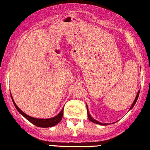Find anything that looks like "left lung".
<instances>
[{
	"instance_id": "8db88e82",
	"label": "left lung",
	"mask_w": 150,
	"mask_h": 150,
	"mask_svg": "<svg viewBox=\"0 0 150 150\" xmlns=\"http://www.w3.org/2000/svg\"><path fill=\"white\" fill-rule=\"evenodd\" d=\"M139 94H140V91H138V92H137V95H136V98H135L134 100L133 104H132V106H131V107H130L129 110H132V108H133V107H134V106L135 105V104H136V102H137V99H138ZM86 107H87V114H88V119H89V120H90V121H91V122H94V123H96V124L101 125H107V124H108V123H102V122H100L97 121V120H95V119H93V118L91 117V115H90V113H89V112H88V106H86Z\"/></svg>"
}]
</instances>
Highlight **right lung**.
<instances>
[{
    "mask_svg": "<svg viewBox=\"0 0 150 150\" xmlns=\"http://www.w3.org/2000/svg\"><path fill=\"white\" fill-rule=\"evenodd\" d=\"M10 95H11V93H10ZM12 100H13V104H14V106H15L17 110L18 111V112L20 114H22L24 117L25 118L26 120H28L30 122H31L32 124H34V125L38 127H40V128H49V127L54 126V125H57L59 122H60L62 119V116H63L64 108H62V110H61V112H59V114L56 115V116L52 118H50V119H38V118H34L32 116H30L28 115L25 114L24 112H22L18 108V106L16 104L15 101L13 100V97H12Z\"/></svg>",
    "mask_w": 150,
    "mask_h": 150,
    "instance_id": "1",
    "label": "right lung"
}]
</instances>
